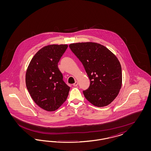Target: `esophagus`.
<instances>
[{"label":"esophagus","instance_id":"obj_1","mask_svg":"<svg viewBox=\"0 0 151 151\" xmlns=\"http://www.w3.org/2000/svg\"><path fill=\"white\" fill-rule=\"evenodd\" d=\"M78 81H76L75 82V83H74V84H73V86H78Z\"/></svg>","mask_w":151,"mask_h":151}]
</instances>
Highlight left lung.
I'll return each mask as SVG.
<instances>
[{
	"label": "left lung",
	"mask_w": 151,
	"mask_h": 151,
	"mask_svg": "<svg viewBox=\"0 0 151 151\" xmlns=\"http://www.w3.org/2000/svg\"><path fill=\"white\" fill-rule=\"evenodd\" d=\"M69 46L83 63L91 81L89 88L83 91L86 99L97 107L111 104L122 86V68L118 58L100 43L79 42Z\"/></svg>",
	"instance_id": "obj_1"
}]
</instances>
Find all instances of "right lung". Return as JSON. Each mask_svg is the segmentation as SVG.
Here are the masks:
<instances>
[{
	"label": "right lung",
	"mask_w": 151,
	"mask_h": 151,
	"mask_svg": "<svg viewBox=\"0 0 151 151\" xmlns=\"http://www.w3.org/2000/svg\"><path fill=\"white\" fill-rule=\"evenodd\" d=\"M67 47V44L44 46L32 58L26 71V86L32 99L48 111L62 106L70 89L58 66Z\"/></svg>",
	"instance_id": "obj_1"
}]
</instances>
